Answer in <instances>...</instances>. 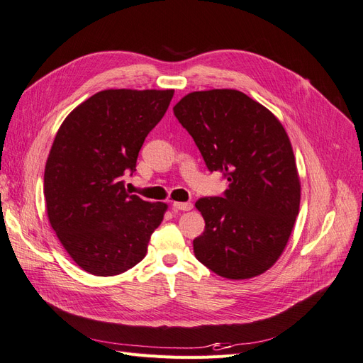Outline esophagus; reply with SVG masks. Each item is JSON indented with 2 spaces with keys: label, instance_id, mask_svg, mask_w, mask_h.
<instances>
[{
  "label": "esophagus",
  "instance_id": "34e87169",
  "mask_svg": "<svg viewBox=\"0 0 363 363\" xmlns=\"http://www.w3.org/2000/svg\"><path fill=\"white\" fill-rule=\"evenodd\" d=\"M173 209L174 211H190L193 208L191 202H173Z\"/></svg>",
  "mask_w": 363,
  "mask_h": 363
}]
</instances>
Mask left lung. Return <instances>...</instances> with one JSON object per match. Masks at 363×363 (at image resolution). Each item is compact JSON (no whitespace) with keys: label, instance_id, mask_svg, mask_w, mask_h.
<instances>
[{"label":"left lung","instance_id":"left-lung-1","mask_svg":"<svg viewBox=\"0 0 363 363\" xmlns=\"http://www.w3.org/2000/svg\"><path fill=\"white\" fill-rule=\"evenodd\" d=\"M209 172L223 173V196L201 197L205 230L196 258L226 279H250L282 255L300 206V179L285 128L242 91H193L173 107Z\"/></svg>","mask_w":363,"mask_h":363}]
</instances>
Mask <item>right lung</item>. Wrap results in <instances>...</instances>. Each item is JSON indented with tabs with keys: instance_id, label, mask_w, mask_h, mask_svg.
I'll return each instance as SVG.
<instances>
[{
	"instance_id": "right-lung-1",
	"label": "right lung",
	"mask_w": 363,
	"mask_h": 363,
	"mask_svg": "<svg viewBox=\"0 0 363 363\" xmlns=\"http://www.w3.org/2000/svg\"><path fill=\"white\" fill-rule=\"evenodd\" d=\"M173 90L98 91L67 116L45 166L50 223L69 256L95 276H116L145 258L167 205L125 190L145 138Z\"/></svg>"
}]
</instances>
